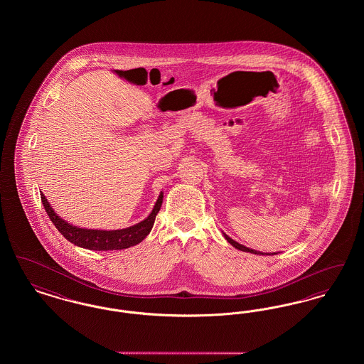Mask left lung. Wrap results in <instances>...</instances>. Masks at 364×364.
<instances>
[{
	"label": "left lung",
	"mask_w": 364,
	"mask_h": 364,
	"mask_svg": "<svg viewBox=\"0 0 364 364\" xmlns=\"http://www.w3.org/2000/svg\"><path fill=\"white\" fill-rule=\"evenodd\" d=\"M225 236L226 240L228 242H230L235 248H237V250H240V251H245V252H251V254H257V255H260L262 252H259V251H255V250H251V248H247V247H244V245H242V244H239V242H235V240H232L228 235H224ZM263 255V254H262ZM269 255V254H267Z\"/></svg>",
	"instance_id": "8db88e82"
}]
</instances>
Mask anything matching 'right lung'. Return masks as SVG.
Listing matches in <instances>:
<instances>
[{
	"instance_id": "obj_1",
	"label": "right lung",
	"mask_w": 364,
	"mask_h": 364,
	"mask_svg": "<svg viewBox=\"0 0 364 364\" xmlns=\"http://www.w3.org/2000/svg\"><path fill=\"white\" fill-rule=\"evenodd\" d=\"M162 192L156 200V206L153 208L151 214L141 223L136 225L129 226L125 229L119 230H97V229H82L76 226L70 225L63 218H60L54 210L50 208L48 199L41 192V199L43 203V208L46 210L50 221L58 229V232L68 240V242L94 251H113V250H124L132 245H136L141 242L151 230L154 225L156 214L162 205Z\"/></svg>"
}]
</instances>
